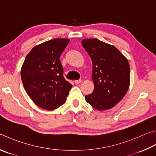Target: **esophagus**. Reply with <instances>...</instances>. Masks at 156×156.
Returning a JSON list of instances; mask_svg holds the SVG:
<instances>
[{"label":"esophagus","instance_id":"34e87169","mask_svg":"<svg viewBox=\"0 0 156 156\" xmlns=\"http://www.w3.org/2000/svg\"><path fill=\"white\" fill-rule=\"evenodd\" d=\"M82 82V80L81 79H79V80H75L74 81V83H75V84H80V83Z\"/></svg>","mask_w":156,"mask_h":156}]
</instances>
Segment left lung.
Instances as JSON below:
<instances>
[{
    "label": "left lung",
    "instance_id": "8db88e82",
    "mask_svg": "<svg viewBox=\"0 0 156 156\" xmlns=\"http://www.w3.org/2000/svg\"><path fill=\"white\" fill-rule=\"evenodd\" d=\"M82 44L91 58L94 90L85 96L87 102L98 110L114 107L128 90L130 67L117 48L98 39H84Z\"/></svg>",
    "mask_w": 156,
    "mask_h": 156
}]
</instances>
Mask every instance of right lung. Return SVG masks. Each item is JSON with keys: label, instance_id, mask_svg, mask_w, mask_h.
<instances>
[{"label": "right lung", "instance_id": "add662e5", "mask_svg": "<svg viewBox=\"0 0 156 156\" xmlns=\"http://www.w3.org/2000/svg\"><path fill=\"white\" fill-rule=\"evenodd\" d=\"M69 40L53 39L36 46L27 55L21 69L25 90L35 104L48 110L66 102L72 84L63 77L61 53Z\"/></svg>", "mask_w": 156, "mask_h": 156}]
</instances>
